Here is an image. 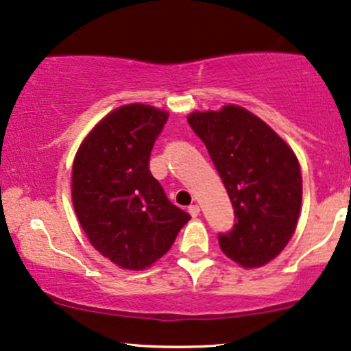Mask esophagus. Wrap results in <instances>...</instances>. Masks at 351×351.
I'll return each instance as SVG.
<instances>
[{
	"label": "esophagus",
	"instance_id": "1",
	"mask_svg": "<svg viewBox=\"0 0 351 351\" xmlns=\"http://www.w3.org/2000/svg\"><path fill=\"white\" fill-rule=\"evenodd\" d=\"M199 213H201V207H199L197 204H192L189 206V214L192 217H197Z\"/></svg>",
	"mask_w": 351,
	"mask_h": 351
}]
</instances>
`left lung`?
Segmentation results:
<instances>
[{
  "label": "left lung",
  "mask_w": 351,
  "mask_h": 351,
  "mask_svg": "<svg viewBox=\"0 0 351 351\" xmlns=\"http://www.w3.org/2000/svg\"><path fill=\"white\" fill-rule=\"evenodd\" d=\"M187 122L234 207V226L219 232L222 252L244 267L266 265L296 229L303 194L296 156L261 119L236 105L195 112Z\"/></svg>",
  "instance_id": "8db88e82"
}]
</instances>
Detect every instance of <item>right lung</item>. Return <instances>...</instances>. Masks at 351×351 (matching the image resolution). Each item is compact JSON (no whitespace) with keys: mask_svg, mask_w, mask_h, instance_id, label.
I'll return each instance as SVG.
<instances>
[{"mask_svg":"<svg viewBox=\"0 0 351 351\" xmlns=\"http://www.w3.org/2000/svg\"><path fill=\"white\" fill-rule=\"evenodd\" d=\"M167 112L142 104L105 117L78 149L71 176L75 213L90 243L123 269H144L191 219L150 172V152Z\"/></svg>","mask_w":351,"mask_h":351,"instance_id":"obj_1","label":"right lung"}]
</instances>
